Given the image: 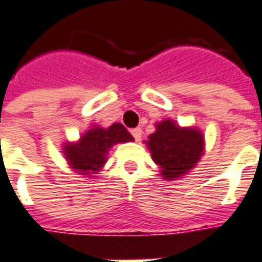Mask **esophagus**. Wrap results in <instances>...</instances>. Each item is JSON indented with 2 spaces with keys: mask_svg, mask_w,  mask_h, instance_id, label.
<instances>
[{
  "mask_svg": "<svg viewBox=\"0 0 262 262\" xmlns=\"http://www.w3.org/2000/svg\"><path fill=\"white\" fill-rule=\"evenodd\" d=\"M130 133H132V136L135 137L137 142L140 140V137H142V129H140V127H135V129H132Z\"/></svg>",
  "mask_w": 262,
  "mask_h": 262,
  "instance_id": "esophagus-1",
  "label": "esophagus"
}]
</instances>
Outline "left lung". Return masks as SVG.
Masks as SVG:
<instances>
[{"label": "left lung", "instance_id": "8db88e82", "mask_svg": "<svg viewBox=\"0 0 262 262\" xmlns=\"http://www.w3.org/2000/svg\"><path fill=\"white\" fill-rule=\"evenodd\" d=\"M147 147L161 176L174 180L192 170L203 153V136L192 127H180L172 120L157 123V130L148 136Z\"/></svg>", "mask_w": 262, "mask_h": 262}]
</instances>
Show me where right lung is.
Masks as SVG:
<instances>
[{"mask_svg":"<svg viewBox=\"0 0 262 262\" xmlns=\"http://www.w3.org/2000/svg\"><path fill=\"white\" fill-rule=\"evenodd\" d=\"M133 136L125 126L114 123L108 129L94 127L81 137L78 143H70L64 146V151L69 164L80 174L90 176L102 168L106 161L108 150L116 143L132 142ZM92 177V176H90Z\"/></svg>","mask_w":262,"mask_h":262,"instance_id":"obj_1","label":"right lung"}]
</instances>
